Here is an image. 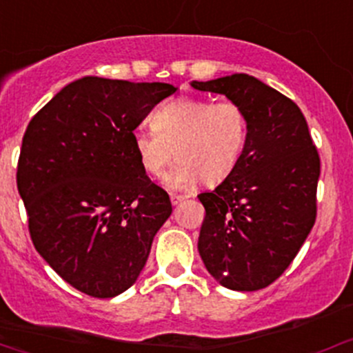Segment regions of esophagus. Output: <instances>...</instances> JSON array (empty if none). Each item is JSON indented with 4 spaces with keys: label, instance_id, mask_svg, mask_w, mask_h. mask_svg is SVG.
<instances>
[{
    "label": "esophagus",
    "instance_id": "1",
    "mask_svg": "<svg viewBox=\"0 0 353 353\" xmlns=\"http://www.w3.org/2000/svg\"><path fill=\"white\" fill-rule=\"evenodd\" d=\"M186 196L184 194H170V201H172V205H179L181 201H184Z\"/></svg>",
    "mask_w": 353,
    "mask_h": 353
}]
</instances>
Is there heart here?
I'll use <instances>...</instances> for the list:
<instances>
[{"label":"heart","mask_w":353,"mask_h":353,"mask_svg":"<svg viewBox=\"0 0 353 353\" xmlns=\"http://www.w3.org/2000/svg\"><path fill=\"white\" fill-rule=\"evenodd\" d=\"M152 126L133 133L134 154L150 176L162 174L176 155L179 162L167 176L172 188L196 179L203 184L223 181L239 163L248 141V114L232 101L174 99L155 110Z\"/></svg>","instance_id":"heart-1"}]
</instances>
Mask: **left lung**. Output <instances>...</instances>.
<instances>
[{"label":"left lung","mask_w":353,"mask_h":353,"mask_svg":"<svg viewBox=\"0 0 353 353\" xmlns=\"http://www.w3.org/2000/svg\"><path fill=\"white\" fill-rule=\"evenodd\" d=\"M248 114V141L236 169L210 193L198 251L210 275L230 290L268 287L288 268L316 222L318 148L294 101L237 73L193 81Z\"/></svg>","instance_id":"left-lung-1"}]
</instances>
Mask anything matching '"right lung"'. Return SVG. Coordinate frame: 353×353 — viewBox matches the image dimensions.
Here are the masks:
<instances>
[{"instance_id": "add662e5", "label": "right lung", "mask_w": 353, "mask_h": 353, "mask_svg": "<svg viewBox=\"0 0 353 353\" xmlns=\"http://www.w3.org/2000/svg\"><path fill=\"white\" fill-rule=\"evenodd\" d=\"M169 83L85 77L28 123L17 188L39 254L77 290L109 299L143 270L172 213L133 148V131L172 95Z\"/></svg>"}]
</instances>
